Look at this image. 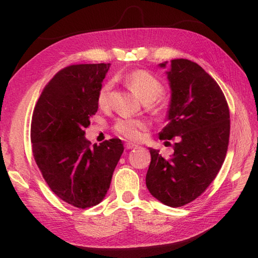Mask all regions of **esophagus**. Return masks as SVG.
Instances as JSON below:
<instances>
[{
    "label": "esophagus",
    "mask_w": 258,
    "mask_h": 258,
    "mask_svg": "<svg viewBox=\"0 0 258 258\" xmlns=\"http://www.w3.org/2000/svg\"><path fill=\"white\" fill-rule=\"evenodd\" d=\"M137 147H138V146H137V145H133V143H130V142L125 143V149H126V150L134 149V148H137Z\"/></svg>",
    "instance_id": "1"
}]
</instances>
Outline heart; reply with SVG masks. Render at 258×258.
Wrapping results in <instances>:
<instances>
[{
  "label": "heart",
  "instance_id": "obj_1",
  "mask_svg": "<svg viewBox=\"0 0 258 258\" xmlns=\"http://www.w3.org/2000/svg\"><path fill=\"white\" fill-rule=\"evenodd\" d=\"M124 82L146 103L156 101L164 93V86L161 82L151 73L143 71V69H137V71L126 74ZM112 86V81H107L100 87L98 92V103L101 108H107L110 104ZM147 127V121L143 119L118 118L113 124L112 130L120 138L135 141L140 139L142 131H145Z\"/></svg>",
  "mask_w": 258,
  "mask_h": 258
}]
</instances>
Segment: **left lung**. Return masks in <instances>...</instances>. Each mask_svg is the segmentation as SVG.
Listing matches in <instances>:
<instances>
[{
	"mask_svg": "<svg viewBox=\"0 0 258 258\" xmlns=\"http://www.w3.org/2000/svg\"><path fill=\"white\" fill-rule=\"evenodd\" d=\"M167 77L172 99L168 124L159 132V139L178 137V142L174 143L169 159L150 149L146 184L159 202L181 207L202 196L223 165L230 138V110L216 81L194 61L172 60Z\"/></svg>",
	"mask_w": 258,
	"mask_h": 258,
	"instance_id": "left-lung-1",
	"label": "left lung"
}]
</instances>
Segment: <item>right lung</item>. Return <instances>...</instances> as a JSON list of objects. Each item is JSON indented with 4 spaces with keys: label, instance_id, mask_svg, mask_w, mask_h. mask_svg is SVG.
Segmentation results:
<instances>
[{
    "label": "right lung",
    "instance_id": "1",
    "mask_svg": "<svg viewBox=\"0 0 258 258\" xmlns=\"http://www.w3.org/2000/svg\"><path fill=\"white\" fill-rule=\"evenodd\" d=\"M110 63L71 64L43 89L34 108L30 139L35 161L64 203L90 208L104 198L124 151L119 139L91 147L84 138L98 111V92Z\"/></svg>",
    "mask_w": 258,
    "mask_h": 258
}]
</instances>
